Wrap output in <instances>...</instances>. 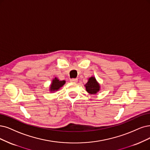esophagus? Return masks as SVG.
Returning <instances> with one entry per match:
<instances>
[{
  "mask_svg": "<svg viewBox=\"0 0 150 150\" xmlns=\"http://www.w3.org/2000/svg\"><path fill=\"white\" fill-rule=\"evenodd\" d=\"M70 81L72 83H77V81H78V79H71L70 80Z\"/></svg>",
  "mask_w": 150,
  "mask_h": 150,
  "instance_id": "obj_1",
  "label": "esophagus"
}]
</instances>
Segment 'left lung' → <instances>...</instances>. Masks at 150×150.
<instances>
[{
	"label": "left lung",
	"mask_w": 150,
	"mask_h": 150,
	"mask_svg": "<svg viewBox=\"0 0 150 150\" xmlns=\"http://www.w3.org/2000/svg\"><path fill=\"white\" fill-rule=\"evenodd\" d=\"M85 87L86 91L90 95H96L101 90V85L97 81L95 76H91L88 79Z\"/></svg>",
	"instance_id": "left-lung-1"
}]
</instances>
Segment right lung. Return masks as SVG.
I'll return each mask as SVG.
<instances>
[{
  "mask_svg": "<svg viewBox=\"0 0 150 150\" xmlns=\"http://www.w3.org/2000/svg\"><path fill=\"white\" fill-rule=\"evenodd\" d=\"M65 83V80H59L57 77L52 79V83L49 86V91L54 93L58 91L60 88H62Z\"/></svg>",
  "mask_w": 150,
  "mask_h": 150,
  "instance_id": "1",
  "label": "right lung"
}]
</instances>
